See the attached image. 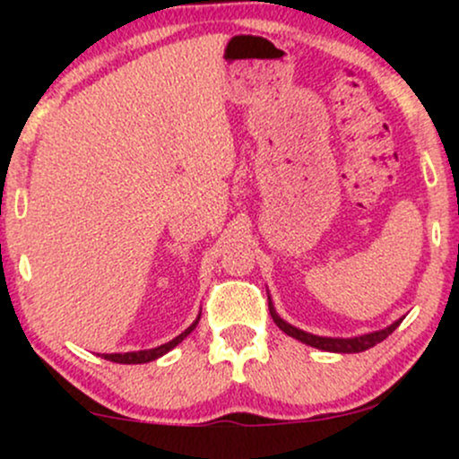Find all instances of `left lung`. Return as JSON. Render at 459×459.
<instances>
[{
  "instance_id": "left-lung-1",
  "label": "left lung",
  "mask_w": 459,
  "mask_h": 459,
  "mask_svg": "<svg viewBox=\"0 0 459 459\" xmlns=\"http://www.w3.org/2000/svg\"><path fill=\"white\" fill-rule=\"evenodd\" d=\"M267 299H270L267 304H270V315H272L273 324H276L278 328L284 332V334L293 336V339L302 341V343H307L310 347H317V350L334 351V354H358V351L371 350L373 345L382 343L388 334H393V332L397 330V325L403 321V317H399L397 321H393L391 325H386V328L376 330V332H367V334L347 336V339H341V336H319V334H310V332L299 330V328H296V325L289 324V321H284L281 315L276 313V308H273L272 298L267 296Z\"/></svg>"
}]
</instances>
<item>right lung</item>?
Returning a JSON list of instances; mask_svg holds the SVG:
<instances>
[{
    "instance_id": "1",
    "label": "right lung",
    "mask_w": 459,
    "mask_h": 459,
    "mask_svg": "<svg viewBox=\"0 0 459 459\" xmlns=\"http://www.w3.org/2000/svg\"><path fill=\"white\" fill-rule=\"evenodd\" d=\"M198 319H200V313L186 332H181V334L175 336V339L168 341V343H163L160 347H152V350H140V351H127V354H101V358H105V360H112V362H120V365H144V362L157 360V358H161L170 350H175V347L181 343L187 334H192V330L198 325Z\"/></svg>"
}]
</instances>
